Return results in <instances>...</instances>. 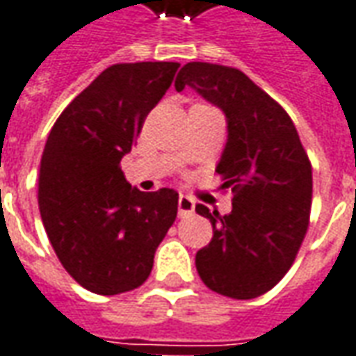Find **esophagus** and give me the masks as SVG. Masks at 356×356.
Segmentation results:
<instances>
[{
	"instance_id": "1",
	"label": "esophagus",
	"mask_w": 356,
	"mask_h": 356,
	"mask_svg": "<svg viewBox=\"0 0 356 356\" xmlns=\"http://www.w3.org/2000/svg\"><path fill=\"white\" fill-rule=\"evenodd\" d=\"M179 216H189L193 211H195V201L189 199V197H185V195H181L179 197Z\"/></svg>"
}]
</instances>
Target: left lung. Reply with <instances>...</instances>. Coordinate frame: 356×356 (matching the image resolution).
Listing matches in <instances>:
<instances>
[{
    "label": "left lung",
    "instance_id": "left-lung-1",
    "mask_svg": "<svg viewBox=\"0 0 356 356\" xmlns=\"http://www.w3.org/2000/svg\"><path fill=\"white\" fill-rule=\"evenodd\" d=\"M201 94L227 118V145L216 163L232 211L220 216L197 204L211 220L213 238L197 252V272L220 296L252 300L286 276L309 225L312 163L298 129L282 106L238 68L187 63L175 90Z\"/></svg>",
    "mask_w": 356,
    "mask_h": 356
}]
</instances>
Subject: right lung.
I'll use <instances>...</instances> for the list:
<instances>
[{
  "mask_svg": "<svg viewBox=\"0 0 356 356\" xmlns=\"http://www.w3.org/2000/svg\"><path fill=\"white\" fill-rule=\"evenodd\" d=\"M179 63L114 65L65 108L44 143L41 220L60 264L82 288L116 296L140 288L177 216V191L131 187L120 161Z\"/></svg>",
  "mask_w": 356,
  "mask_h": 356,
  "instance_id": "1",
  "label": "right lung"
}]
</instances>
